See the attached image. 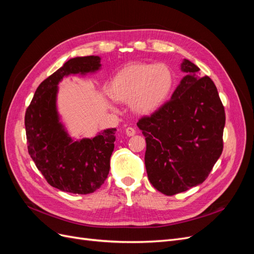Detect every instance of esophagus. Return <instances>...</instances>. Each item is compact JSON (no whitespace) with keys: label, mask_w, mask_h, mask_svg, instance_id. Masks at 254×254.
I'll return each instance as SVG.
<instances>
[{"label":"esophagus","mask_w":254,"mask_h":254,"mask_svg":"<svg viewBox=\"0 0 254 254\" xmlns=\"http://www.w3.org/2000/svg\"><path fill=\"white\" fill-rule=\"evenodd\" d=\"M125 132L128 136H133L135 134V129L132 128V127H128V128H126Z\"/></svg>","instance_id":"esophagus-1"}]
</instances>
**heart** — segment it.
Wrapping results in <instances>:
<instances>
[{
  "instance_id": "1",
  "label": "heart",
  "mask_w": 254,
  "mask_h": 254,
  "mask_svg": "<svg viewBox=\"0 0 254 254\" xmlns=\"http://www.w3.org/2000/svg\"><path fill=\"white\" fill-rule=\"evenodd\" d=\"M174 84L175 75L168 65L133 63L113 76L107 93L115 102L129 103L134 113L150 115L166 103Z\"/></svg>"
}]
</instances>
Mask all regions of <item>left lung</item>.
<instances>
[{"label": "left lung", "mask_w": 254, "mask_h": 254, "mask_svg": "<svg viewBox=\"0 0 254 254\" xmlns=\"http://www.w3.org/2000/svg\"><path fill=\"white\" fill-rule=\"evenodd\" d=\"M181 79L171 97L150 117L137 122L146 140L145 167L152 187L172 196L201 184L222 147L225 108L209 76L183 59Z\"/></svg>", "instance_id": "left-lung-1"}]
</instances>
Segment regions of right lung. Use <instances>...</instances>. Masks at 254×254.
Wrapping results in <instances>:
<instances>
[{
	"instance_id": "1",
	"label": "right lung",
	"mask_w": 254,
	"mask_h": 254,
	"mask_svg": "<svg viewBox=\"0 0 254 254\" xmlns=\"http://www.w3.org/2000/svg\"><path fill=\"white\" fill-rule=\"evenodd\" d=\"M101 57H75L43 80L25 113L27 148L38 170L53 188L87 195L102 187L109 174L117 128L92 137L74 139L57 109L58 83L70 75L101 70Z\"/></svg>"
}]
</instances>
